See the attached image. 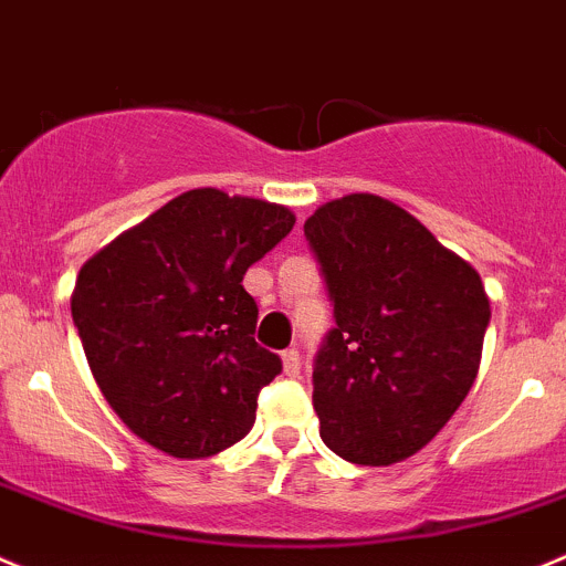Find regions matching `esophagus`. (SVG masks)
Here are the masks:
<instances>
[{
  "label": "esophagus",
  "instance_id": "obj_1",
  "mask_svg": "<svg viewBox=\"0 0 566 566\" xmlns=\"http://www.w3.org/2000/svg\"><path fill=\"white\" fill-rule=\"evenodd\" d=\"M300 369H303V364H300V353L294 347L286 349V353H283V373H286L289 378H297Z\"/></svg>",
  "mask_w": 566,
  "mask_h": 566
}]
</instances>
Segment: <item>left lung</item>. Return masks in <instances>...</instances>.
Returning <instances> with one entry per match:
<instances>
[{
    "instance_id": "left-lung-1",
    "label": "left lung",
    "mask_w": 566,
    "mask_h": 566,
    "mask_svg": "<svg viewBox=\"0 0 566 566\" xmlns=\"http://www.w3.org/2000/svg\"><path fill=\"white\" fill-rule=\"evenodd\" d=\"M305 239L336 319L314 358L322 441L353 464L408 459L475 384L492 316L481 274L375 193L316 208Z\"/></svg>"
}]
</instances>
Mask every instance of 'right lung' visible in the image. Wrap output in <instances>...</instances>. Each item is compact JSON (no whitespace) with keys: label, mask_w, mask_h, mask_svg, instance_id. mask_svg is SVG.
<instances>
[{"label":"right lung","mask_w":566,"mask_h":566,"mask_svg":"<svg viewBox=\"0 0 566 566\" xmlns=\"http://www.w3.org/2000/svg\"><path fill=\"white\" fill-rule=\"evenodd\" d=\"M292 228L289 208L193 188L83 263L74 327L138 439L208 459L250 433L258 391L283 364L255 342L258 305L241 280Z\"/></svg>","instance_id":"add662e5"}]
</instances>
